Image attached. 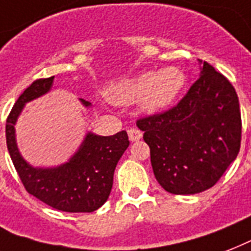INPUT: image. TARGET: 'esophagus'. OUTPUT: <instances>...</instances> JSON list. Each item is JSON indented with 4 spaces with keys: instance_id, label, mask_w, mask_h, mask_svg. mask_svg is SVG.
Instances as JSON below:
<instances>
[{
    "instance_id": "esophagus-1",
    "label": "esophagus",
    "mask_w": 251,
    "mask_h": 251,
    "mask_svg": "<svg viewBox=\"0 0 251 251\" xmlns=\"http://www.w3.org/2000/svg\"><path fill=\"white\" fill-rule=\"evenodd\" d=\"M128 136H129L131 141H139L143 137V132L137 128H131V129H128Z\"/></svg>"
}]
</instances>
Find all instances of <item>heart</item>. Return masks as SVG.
<instances>
[{
  "mask_svg": "<svg viewBox=\"0 0 251 251\" xmlns=\"http://www.w3.org/2000/svg\"><path fill=\"white\" fill-rule=\"evenodd\" d=\"M183 75L174 68H166L158 73L143 75L112 85L106 90V97L115 104H131L141 99L148 111L165 108L183 86Z\"/></svg>",
  "mask_w": 251,
  "mask_h": 251,
  "instance_id": "obj_1",
  "label": "heart"
}]
</instances>
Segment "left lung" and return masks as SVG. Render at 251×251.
<instances>
[{
  "instance_id": "obj_1",
  "label": "left lung",
  "mask_w": 251,
  "mask_h": 251,
  "mask_svg": "<svg viewBox=\"0 0 251 251\" xmlns=\"http://www.w3.org/2000/svg\"><path fill=\"white\" fill-rule=\"evenodd\" d=\"M136 124L151 148L156 179L176 195L215 186L240 152L238 97L228 78L207 61L176 106L140 118Z\"/></svg>"
}]
</instances>
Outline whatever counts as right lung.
I'll list each match as a JSON object with an SVG mask.
<instances>
[{
	"instance_id": "add662e5",
	"label": "right lung",
	"mask_w": 251,
	"mask_h": 251,
	"mask_svg": "<svg viewBox=\"0 0 251 251\" xmlns=\"http://www.w3.org/2000/svg\"><path fill=\"white\" fill-rule=\"evenodd\" d=\"M55 75L35 79L11 108L6 119V144L11 161L26 191L52 208L64 212H93L106 203L111 192L116 164L129 145L126 131L112 136L87 133L79 151L59 168H32L19 154L14 124L23 106L46 94ZM85 106H90L81 99Z\"/></svg>"
}]
</instances>
